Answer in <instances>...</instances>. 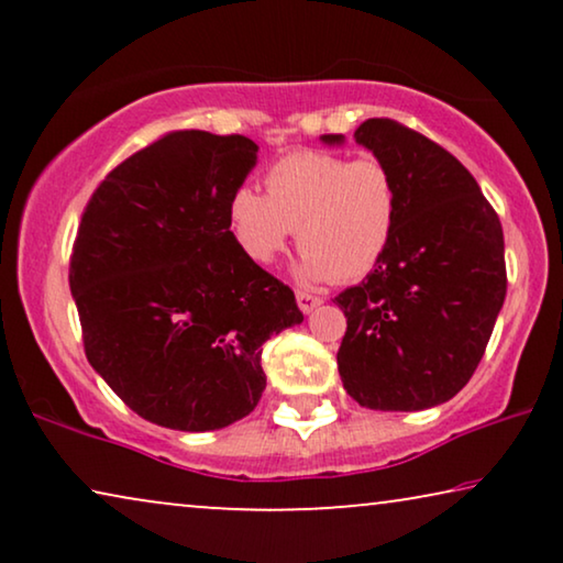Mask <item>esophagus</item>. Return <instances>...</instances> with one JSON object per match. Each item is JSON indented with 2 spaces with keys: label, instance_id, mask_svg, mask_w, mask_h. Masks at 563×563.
<instances>
[{
  "label": "esophagus",
  "instance_id": "esophagus-1",
  "mask_svg": "<svg viewBox=\"0 0 563 563\" xmlns=\"http://www.w3.org/2000/svg\"><path fill=\"white\" fill-rule=\"evenodd\" d=\"M297 305L302 312H312L314 307L322 305V299L318 295H312V291H305V289H297Z\"/></svg>",
  "mask_w": 563,
  "mask_h": 563
}]
</instances>
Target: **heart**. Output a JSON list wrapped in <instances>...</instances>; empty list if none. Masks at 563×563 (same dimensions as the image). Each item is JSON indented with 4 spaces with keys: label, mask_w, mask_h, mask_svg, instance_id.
Here are the masks:
<instances>
[{
    "label": "heart",
    "mask_w": 563,
    "mask_h": 563,
    "mask_svg": "<svg viewBox=\"0 0 563 563\" xmlns=\"http://www.w3.org/2000/svg\"><path fill=\"white\" fill-rule=\"evenodd\" d=\"M264 189L241 187L228 202L230 233L253 264H272L297 230L307 279L358 282L395 243L402 191L387 161L295 151L266 168Z\"/></svg>",
    "instance_id": "heart-1"
}]
</instances>
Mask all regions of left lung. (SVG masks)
I'll list each match as a JSON object with an SVG mask.
<instances>
[{
  "mask_svg": "<svg viewBox=\"0 0 563 563\" xmlns=\"http://www.w3.org/2000/svg\"><path fill=\"white\" fill-rule=\"evenodd\" d=\"M353 137L395 168L402 214L387 258L335 297L349 322L338 372L368 410H428L466 387L495 330L503 225L466 166L418 130L372 118Z\"/></svg>",
  "mask_w": 563,
  "mask_h": 563,
  "instance_id": "left-lung-1",
  "label": "left lung"
}]
</instances>
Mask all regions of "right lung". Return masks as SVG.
I'll list each match as a JSON object with an SVG mask.
<instances>
[{
    "label": "right lung",
    "instance_id": "1",
    "mask_svg": "<svg viewBox=\"0 0 563 563\" xmlns=\"http://www.w3.org/2000/svg\"><path fill=\"white\" fill-rule=\"evenodd\" d=\"M256 153L245 135L174 130L84 207L68 266L84 353L156 426L199 433L245 418L266 387L261 345L305 320L230 233L228 202Z\"/></svg>",
    "mask_w": 563,
    "mask_h": 563
}]
</instances>
